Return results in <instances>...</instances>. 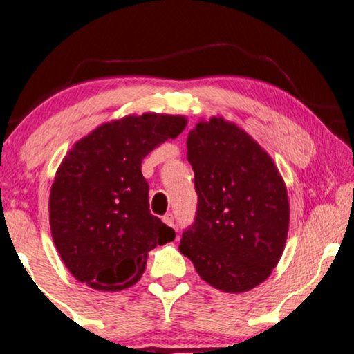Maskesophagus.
<instances>
[{"instance_id":"34e87169","label":"esophagus","mask_w":354,"mask_h":354,"mask_svg":"<svg viewBox=\"0 0 354 354\" xmlns=\"http://www.w3.org/2000/svg\"><path fill=\"white\" fill-rule=\"evenodd\" d=\"M163 223L168 225V226H171V228H174V226H176V225H174V216L171 214H167V215L163 216Z\"/></svg>"}]
</instances>
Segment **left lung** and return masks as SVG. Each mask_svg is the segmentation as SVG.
Returning a JSON list of instances; mask_svg holds the SVG:
<instances>
[{
  "instance_id": "left-lung-1",
  "label": "left lung",
  "mask_w": 354,
  "mask_h": 354,
  "mask_svg": "<svg viewBox=\"0 0 354 354\" xmlns=\"http://www.w3.org/2000/svg\"><path fill=\"white\" fill-rule=\"evenodd\" d=\"M194 169L196 218L180 251L207 283L226 293L261 285L279 263L288 236L285 183L251 136L221 118L187 136Z\"/></svg>"
}]
</instances>
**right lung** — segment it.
Returning <instances> with one entry per match:
<instances>
[{
    "instance_id": "add662e5",
    "label": "right lung",
    "mask_w": 354,
    "mask_h": 354,
    "mask_svg": "<svg viewBox=\"0 0 354 354\" xmlns=\"http://www.w3.org/2000/svg\"><path fill=\"white\" fill-rule=\"evenodd\" d=\"M186 128V118L145 113L105 122L74 144L50 192L55 246L74 279L120 291L142 277L147 252L174 239L149 210L140 163Z\"/></svg>"
}]
</instances>
